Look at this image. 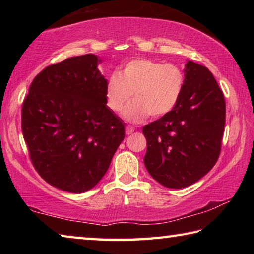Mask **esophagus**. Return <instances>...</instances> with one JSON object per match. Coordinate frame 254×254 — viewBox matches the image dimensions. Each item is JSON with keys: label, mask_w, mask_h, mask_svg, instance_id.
<instances>
[{"label": "esophagus", "mask_w": 254, "mask_h": 254, "mask_svg": "<svg viewBox=\"0 0 254 254\" xmlns=\"http://www.w3.org/2000/svg\"><path fill=\"white\" fill-rule=\"evenodd\" d=\"M133 132H134V127H133L132 126L126 127V133H127V134H132Z\"/></svg>", "instance_id": "obj_1"}]
</instances>
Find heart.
<instances>
[{"label":"heart","instance_id":"1","mask_svg":"<svg viewBox=\"0 0 254 254\" xmlns=\"http://www.w3.org/2000/svg\"><path fill=\"white\" fill-rule=\"evenodd\" d=\"M186 74L175 64H163L148 58L133 59L120 74L109 76L105 86L106 104L121 113L133 95L134 101L124 111L130 122L165 117L173 111L183 96Z\"/></svg>","mask_w":254,"mask_h":254}]
</instances>
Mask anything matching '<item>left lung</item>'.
<instances>
[{
	"label": "left lung",
	"mask_w": 254,
	"mask_h": 254,
	"mask_svg": "<svg viewBox=\"0 0 254 254\" xmlns=\"http://www.w3.org/2000/svg\"><path fill=\"white\" fill-rule=\"evenodd\" d=\"M186 86L175 109L144 126V165L152 178L168 188L190 186L220 157L225 127V100L207 68L186 64Z\"/></svg>",
	"instance_id": "obj_1"
}]
</instances>
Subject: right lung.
Listing matches in <instances>:
<instances>
[{
    "label": "right lung",
    "mask_w": 254,
    "mask_h": 254,
    "mask_svg": "<svg viewBox=\"0 0 254 254\" xmlns=\"http://www.w3.org/2000/svg\"><path fill=\"white\" fill-rule=\"evenodd\" d=\"M98 62L88 54L46 67L21 110L34 169L48 184L75 194L100 182L124 139V124L106 106Z\"/></svg>",
    "instance_id": "1"
}]
</instances>
